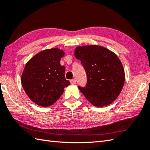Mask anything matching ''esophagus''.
Masks as SVG:
<instances>
[{
	"mask_svg": "<svg viewBox=\"0 0 150 150\" xmlns=\"http://www.w3.org/2000/svg\"><path fill=\"white\" fill-rule=\"evenodd\" d=\"M70 83H71L72 84H76V80L75 79H72V80L70 81Z\"/></svg>",
	"mask_w": 150,
	"mask_h": 150,
	"instance_id": "obj_1",
	"label": "esophagus"
}]
</instances>
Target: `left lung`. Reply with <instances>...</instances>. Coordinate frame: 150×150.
<instances>
[{
  "label": "left lung",
  "mask_w": 150,
  "mask_h": 150,
  "mask_svg": "<svg viewBox=\"0 0 150 150\" xmlns=\"http://www.w3.org/2000/svg\"><path fill=\"white\" fill-rule=\"evenodd\" d=\"M75 56L80 60L87 76L86 86L79 89L97 107L112 103L121 92L125 73L117 55L103 47H77Z\"/></svg>",
  "instance_id": "left-lung-1"
}]
</instances>
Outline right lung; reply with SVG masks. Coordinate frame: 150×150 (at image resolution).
<instances>
[{"mask_svg": "<svg viewBox=\"0 0 150 150\" xmlns=\"http://www.w3.org/2000/svg\"><path fill=\"white\" fill-rule=\"evenodd\" d=\"M64 52L57 48L46 49L26 63L21 76V84L34 103L47 107L60 98L64 88L70 84L65 78L64 66L60 61Z\"/></svg>", "mask_w": 150, "mask_h": 150, "instance_id": "1", "label": "right lung"}]
</instances>
